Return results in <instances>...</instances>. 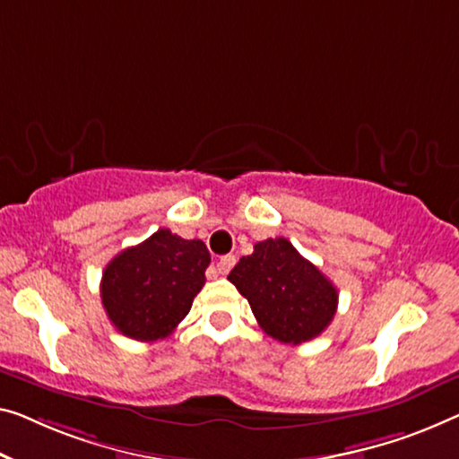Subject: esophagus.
Listing matches in <instances>:
<instances>
[{"instance_id": "obj_1", "label": "esophagus", "mask_w": 459, "mask_h": 459, "mask_svg": "<svg viewBox=\"0 0 459 459\" xmlns=\"http://www.w3.org/2000/svg\"><path fill=\"white\" fill-rule=\"evenodd\" d=\"M235 264H237V257L235 255H222L221 259H218L216 268H218V272H221V273H229L230 268Z\"/></svg>"}]
</instances>
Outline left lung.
Wrapping results in <instances>:
<instances>
[{"label": "left lung", "instance_id": "obj_1", "mask_svg": "<svg viewBox=\"0 0 459 459\" xmlns=\"http://www.w3.org/2000/svg\"><path fill=\"white\" fill-rule=\"evenodd\" d=\"M229 280L249 300L259 327L284 344L317 338L336 316L338 289L284 237L253 245Z\"/></svg>", "mask_w": 459, "mask_h": 459}]
</instances>
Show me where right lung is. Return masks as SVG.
Returning a JSON list of instances; mask_svg holds the SVG:
<instances>
[{
    "mask_svg": "<svg viewBox=\"0 0 459 459\" xmlns=\"http://www.w3.org/2000/svg\"><path fill=\"white\" fill-rule=\"evenodd\" d=\"M208 247L169 229L156 230L107 264L100 299L107 317L123 336L154 342L167 338L187 316L206 284Z\"/></svg>",
    "mask_w": 459,
    "mask_h": 459,
    "instance_id": "add662e5",
    "label": "right lung"
}]
</instances>
